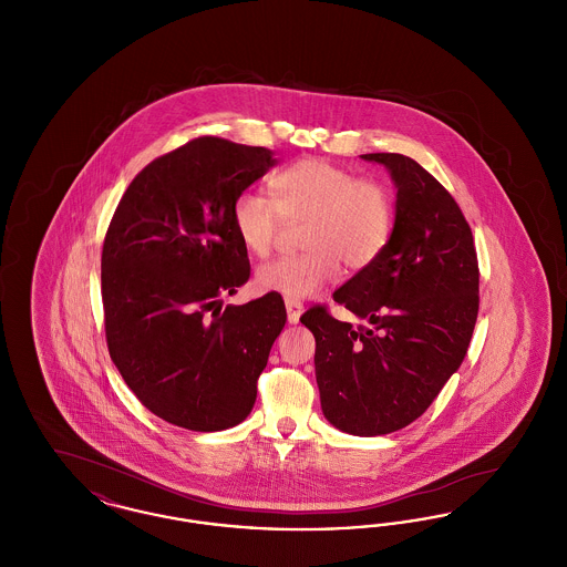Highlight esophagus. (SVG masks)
<instances>
[{"instance_id":"34e87169","label":"esophagus","mask_w":567,"mask_h":567,"mask_svg":"<svg viewBox=\"0 0 567 567\" xmlns=\"http://www.w3.org/2000/svg\"><path fill=\"white\" fill-rule=\"evenodd\" d=\"M285 308H287V319H289V323H299V317H301V312H303L301 301L287 297V299H285Z\"/></svg>"}]
</instances>
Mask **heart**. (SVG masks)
Here are the masks:
<instances>
[{"label": "heart", "mask_w": 567, "mask_h": 567, "mask_svg": "<svg viewBox=\"0 0 567 567\" xmlns=\"http://www.w3.org/2000/svg\"><path fill=\"white\" fill-rule=\"evenodd\" d=\"M270 197L243 190L231 220L244 246L257 255H270L282 218L306 216L301 246L306 252L261 266L255 282L266 293L308 299L327 287L344 264L357 271L374 264L391 238L393 199L389 189L372 178L336 163L308 157L270 176Z\"/></svg>", "instance_id": "obj_1"}]
</instances>
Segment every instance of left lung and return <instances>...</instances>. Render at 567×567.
<instances>
[{"instance_id": "left-lung-1", "label": "left lung", "mask_w": 567, "mask_h": 567, "mask_svg": "<svg viewBox=\"0 0 567 567\" xmlns=\"http://www.w3.org/2000/svg\"><path fill=\"white\" fill-rule=\"evenodd\" d=\"M395 185V223L374 264L333 299L363 324L323 306L301 315L315 340L324 419L340 432L384 435L416 421L467 352L478 317V259L453 195L398 153L361 155Z\"/></svg>"}]
</instances>
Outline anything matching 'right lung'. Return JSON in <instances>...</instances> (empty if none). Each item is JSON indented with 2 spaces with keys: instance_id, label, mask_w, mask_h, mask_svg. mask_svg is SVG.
Instances as JSON below:
<instances>
[{
  "instance_id": "obj_1",
  "label": "right lung",
  "mask_w": 567,
  "mask_h": 567,
  "mask_svg": "<svg viewBox=\"0 0 567 567\" xmlns=\"http://www.w3.org/2000/svg\"><path fill=\"white\" fill-rule=\"evenodd\" d=\"M264 146L204 135L148 163L118 202L102 250L106 340L135 398L190 432L250 414L287 323L268 293L223 308L250 276L236 197L276 165Z\"/></svg>"
}]
</instances>
